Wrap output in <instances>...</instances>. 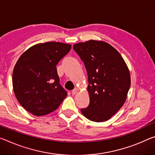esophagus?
<instances>
[{"mask_svg": "<svg viewBox=\"0 0 155 155\" xmlns=\"http://www.w3.org/2000/svg\"><path fill=\"white\" fill-rule=\"evenodd\" d=\"M77 92H78V89H77V88H74V90L72 91V95H74V94H77Z\"/></svg>", "mask_w": 155, "mask_h": 155, "instance_id": "esophagus-1", "label": "esophagus"}]
</instances>
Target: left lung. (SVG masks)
<instances>
[{
  "mask_svg": "<svg viewBox=\"0 0 155 155\" xmlns=\"http://www.w3.org/2000/svg\"><path fill=\"white\" fill-rule=\"evenodd\" d=\"M73 49L84 63L89 83L90 104L81 111L90 121H107L126 102L131 83L128 68L119 51L104 41L77 43Z\"/></svg>",
  "mask_w": 155,
  "mask_h": 155,
  "instance_id": "left-lung-1",
  "label": "left lung"
}]
</instances>
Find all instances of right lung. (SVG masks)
<instances>
[{"mask_svg":"<svg viewBox=\"0 0 155 155\" xmlns=\"http://www.w3.org/2000/svg\"><path fill=\"white\" fill-rule=\"evenodd\" d=\"M71 47L60 42L36 44L17 61L12 75L14 92L19 104L31 114H50L67 97L56 66Z\"/></svg>","mask_w":155,"mask_h":155,"instance_id":"obj_1","label":"right lung"}]
</instances>
